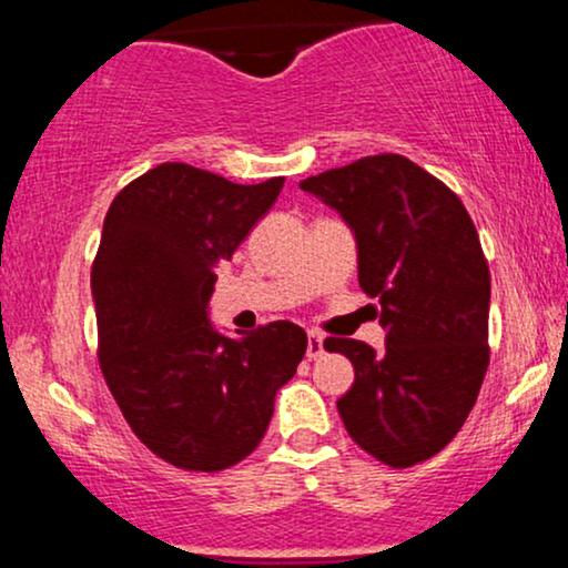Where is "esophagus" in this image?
Here are the masks:
<instances>
[{
  "label": "esophagus",
  "instance_id": "34e87169",
  "mask_svg": "<svg viewBox=\"0 0 568 568\" xmlns=\"http://www.w3.org/2000/svg\"><path fill=\"white\" fill-rule=\"evenodd\" d=\"M323 352H325L323 334H317V331H310V334H306V357H310V361H317Z\"/></svg>",
  "mask_w": 568,
  "mask_h": 568
}]
</instances>
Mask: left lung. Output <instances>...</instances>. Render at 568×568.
Wrapping results in <instances>:
<instances>
[{
    "label": "left lung",
    "instance_id": "left-lung-1",
    "mask_svg": "<svg viewBox=\"0 0 568 568\" xmlns=\"http://www.w3.org/2000/svg\"><path fill=\"white\" fill-rule=\"evenodd\" d=\"M315 194L347 221L361 288L382 306L376 352L325 338L355 368L338 416L363 452L410 467L446 448L478 400L488 368L491 277L462 200L400 154H374L310 175Z\"/></svg>",
    "mask_w": 568,
    "mask_h": 568
}]
</instances>
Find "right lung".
Returning <instances> with one entry per match:
<instances>
[{"label":"right lung","mask_w":568,"mask_h":568,"mask_svg":"<svg viewBox=\"0 0 568 568\" xmlns=\"http://www.w3.org/2000/svg\"><path fill=\"white\" fill-rule=\"evenodd\" d=\"M283 184H232L162 162L130 181L103 219L93 262L103 379L143 446L181 470L243 462L306 352L304 328L288 321L243 338L207 321L213 270L230 262Z\"/></svg>","instance_id":"1"}]
</instances>
